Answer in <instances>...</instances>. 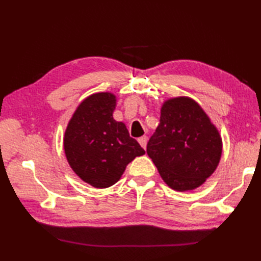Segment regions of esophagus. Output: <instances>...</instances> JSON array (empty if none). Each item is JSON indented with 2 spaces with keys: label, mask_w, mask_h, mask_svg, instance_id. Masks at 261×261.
<instances>
[{
  "label": "esophagus",
  "mask_w": 261,
  "mask_h": 261,
  "mask_svg": "<svg viewBox=\"0 0 261 261\" xmlns=\"http://www.w3.org/2000/svg\"><path fill=\"white\" fill-rule=\"evenodd\" d=\"M147 137L146 136H143V137H140L139 139H138V142L140 143V146L143 148V149H146V147H147Z\"/></svg>",
  "instance_id": "1"
}]
</instances>
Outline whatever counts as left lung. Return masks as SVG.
<instances>
[{
	"mask_svg": "<svg viewBox=\"0 0 261 261\" xmlns=\"http://www.w3.org/2000/svg\"><path fill=\"white\" fill-rule=\"evenodd\" d=\"M147 153L170 188L191 191L218 167L222 139L194 99L175 97L163 104L160 123L148 141Z\"/></svg>",
	"mask_w": 261,
	"mask_h": 261,
	"instance_id": "obj_1",
	"label": "left lung"
}]
</instances>
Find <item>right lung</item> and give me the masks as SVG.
Listing matches in <instances>:
<instances>
[{
    "instance_id": "1",
    "label": "right lung",
    "mask_w": 261,
    "mask_h": 261,
    "mask_svg": "<svg viewBox=\"0 0 261 261\" xmlns=\"http://www.w3.org/2000/svg\"><path fill=\"white\" fill-rule=\"evenodd\" d=\"M112 93H96L83 101L65 131L64 149L77 176L96 188L118 181L126 165L145 150L131 138L123 122L113 119Z\"/></svg>"
}]
</instances>
